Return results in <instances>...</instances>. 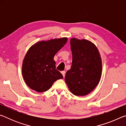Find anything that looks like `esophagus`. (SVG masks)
<instances>
[{
    "label": "esophagus",
    "instance_id": "obj_1",
    "mask_svg": "<svg viewBox=\"0 0 126 126\" xmlns=\"http://www.w3.org/2000/svg\"><path fill=\"white\" fill-rule=\"evenodd\" d=\"M61 73L62 74V75H63V77L64 78L65 75V71H62V72H61Z\"/></svg>",
    "mask_w": 126,
    "mask_h": 126
}]
</instances>
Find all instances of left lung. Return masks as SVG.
<instances>
[{"instance_id": "obj_1", "label": "left lung", "mask_w": 126, "mask_h": 126, "mask_svg": "<svg viewBox=\"0 0 126 126\" xmlns=\"http://www.w3.org/2000/svg\"><path fill=\"white\" fill-rule=\"evenodd\" d=\"M72 63L65 81L70 91L77 96L91 92L99 83L102 74L101 55L94 44L86 39H71Z\"/></svg>"}]
</instances>
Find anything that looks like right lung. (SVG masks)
I'll return each instance as SVG.
<instances>
[{"label": "right lung", "mask_w": 126, "mask_h": 126, "mask_svg": "<svg viewBox=\"0 0 126 126\" xmlns=\"http://www.w3.org/2000/svg\"><path fill=\"white\" fill-rule=\"evenodd\" d=\"M67 38L36 43L28 50L22 64V74L30 88L38 92L48 91L63 76L55 69V54L65 45Z\"/></svg>", "instance_id": "right-lung-1"}]
</instances>
